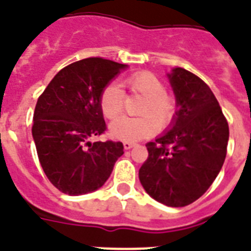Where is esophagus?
Here are the masks:
<instances>
[{"label":"esophagus","mask_w":251,"mask_h":251,"mask_svg":"<svg viewBox=\"0 0 251 251\" xmlns=\"http://www.w3.org/2000/svg\"><path fill=\"white\" fill-rule=\"evenodd\" d=\"M137 145L135 142H124V147H125V150H130L133 149L134 146Z\"/></svg>","instance_id":"esophagus-1"}]
</instances>
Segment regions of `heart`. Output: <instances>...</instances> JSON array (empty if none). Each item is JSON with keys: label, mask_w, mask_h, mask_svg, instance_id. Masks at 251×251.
<instances>
[{"label": "heart", "mask_w": 251, "mask_h": 251, "mask_svg": "<svg viewBox=\"0 0 251 251\" xmlns=\"http://www.w3.org/2000/svg\"><path fill=\"white\" fill-rule=\"evenodd\" d=\"M131 94L143 99L138 108L139 117H121L110 125L116 139L138 142L157 133L159 127L167 129L175 121L178 102L165 91V83L151 72H138L124 80ZM99 106L104 117L116 118L124 109V92L117 84H106L99 96Z\"/></svg>", "instance_id": "b5f03b06"}]
</instances>
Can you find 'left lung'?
I'll return each mask as SVG.
<instances>
[{
    "instance_id": "8db88e82",
    "label": "left lung",
    "mask_w": 251,
    "mask_h": 251,
    "mask_svg": "<svg viewBox=\"0 0 251 251\" xmlns=\"http://www.w3.org/2000/svg\"><path fill=\"white\" fill-rule=\"evenodd\" d=\"M179 109L169 131L149 142L139 179L147 194L169 207H185L214 182L226 156L229 127L212 91L177 68L169 74Z\"/></svg>"
}]
</instances>
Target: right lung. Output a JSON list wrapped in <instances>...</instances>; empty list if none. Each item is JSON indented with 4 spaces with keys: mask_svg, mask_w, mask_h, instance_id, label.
Segmentation results:
<instances>
[{
    "mask_svg": "<svg viewBox=\"0 0 251 251\" xmlns=\"http://www.w3.org/2000/svg\"><path fill=\"white\" fill-rule=\"evenodd\" d=\"M124 68L101 57L76 61L61 69L37 99L32 125L37 156L64 194L98 190L124 153L122 142L88 141L106 131L99 96Z\"/></svg>",
    "mask_w": 251,
    "mask_h": 251,
    "instance_id": "obj_1",
    "label": "right lung"
}]
</instances>
